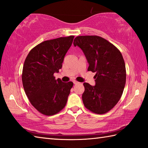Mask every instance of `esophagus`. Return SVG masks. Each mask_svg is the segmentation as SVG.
<instances>
[{"mask_svg": "<svg viewBox=\"0 0 148 148\" xmlns=\"http://www.w3.org/2000/svg\"><path fill=\"white\" fill-rule=\"evenodd\" d=\"M73 83H74V85H77V84H78V83H79V82H77V81H75V80H74V81H73Z\"/></svg>", "mask_w": 148, "mask_h": 148, "instance_id": "34e87169", "label": "esophagus"}]
</instances>
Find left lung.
<instances>
[{"instance_id": "1", "label": "left lung", "mask_w": 148, "mask_h": 148, "mask_svg": "<svg viewBox=\"0 0 148 148\" xmlns=\"http://www.w3.org/2000/svg\"><path fill=\"white\" fill-rule=\"evenodd\" d=\"M74 46L84 53L89 66L96 72V85L84 83L83 104L96 114H105L116 106L122 95L126 81L125 62L120 50L100 36H77Z\"/></svg>"}]
</instances>
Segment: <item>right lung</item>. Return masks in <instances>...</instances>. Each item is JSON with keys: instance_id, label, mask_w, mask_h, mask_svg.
<instances>
[{"instance_id": "obj_1", "label": "right lung", "mask_w": 148, "mask_h": 148, "mask_svg": "<svg viewBox=\"0 0 148 148\" xmlns=\"http://www.w3.org/2000/svg\"><path fill=\"white\" fill-rule=\"evenodd\" d=\"M74 36L42 42L29 51L23 65L22 82L31 104L47 116L58 113L66 106L73 83L56 79Z\"/></svg>"}]
</instances>
